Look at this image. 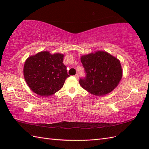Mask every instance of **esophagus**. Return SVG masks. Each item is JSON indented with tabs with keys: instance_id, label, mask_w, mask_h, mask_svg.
<instances>
[{
	"instance_id": "1",
	"label": "esophagus",
	"mask_w": 149,
	"mask_h": 149,
	"mask_svg": "<svg viewBox=\"0 0 149 149\" xmlns=\"http://www.w3.org/2000/svg\"><path fill=\"white\" fill-rule=\"evenodd\" d=\"M74 77H75V79H79V75H78V74H77L76 75H75Z\"/></svg>"
}]
</instances>
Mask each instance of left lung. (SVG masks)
<instances>
[{
  "label": "left lung",
  "instance_id": "obj_1",
  "mask_svg": "<svg viewBox=\"0 0 149 149\" xmlns=\"http://www.w3.org/2000/svg\"><path fill=\"white\" fill-rule=\"evenodd\" d=\"M86 77L79 84L84 90L96 96L110 93L118 86L122 77L120 60L109 53L98 50L81 57Z\"/></svg>",
  "mask_w": 149,
  "mask_h": 149
}]
</instances>
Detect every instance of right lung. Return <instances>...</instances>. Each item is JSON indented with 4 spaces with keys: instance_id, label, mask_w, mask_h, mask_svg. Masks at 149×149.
Returning <instances> with one entry per match:
<instances>
[{
    "instance_id": "right-lung-1",
    "label": "right lung",
    "mask_w": 149,
    "mask_h": 149,
    "mask_svg": "<svg viewBox=\"0 0 149 149\" xmlns=\"http://www.w3.org/2000/svg\"><path fill=\"white\" fill-rule=\"evenodd\" d=\"M63 54L42 51L29 56L24 65V76L28 86L40 96L52 95L69 77L63 64Z\"/></svg>"
}]
</instances>
